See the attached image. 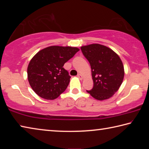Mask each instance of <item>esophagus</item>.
Masks as SVG:
<instances>
[{"mask_svg": "<svg viewBox=\"0 0 149 149\" xmlns=\"http://www.w3.org/2000/svg\"><path fill=\"white\" fill-rule=\"evenodd\" d=\"M77 77H78V78H79V79H80L81 80H82V74H79L77 75Z\"/></svg>", "mask_w": 149, "mask_h": 149, "instance_id": "obj_1", "label": "esophagus"}]
</instances>
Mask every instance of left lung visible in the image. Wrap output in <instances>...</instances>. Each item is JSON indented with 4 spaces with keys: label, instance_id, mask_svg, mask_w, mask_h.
<instances>
[{
    "label": "left lung",
    "instance_id": "obj_1",
    "mask_svg": "<svg viewBox=\"0 0 149 149\" xmlns=\"http://www.w3.org/2000/svg\"><path fill=\"white\" fill-rule=\"evenodd\" d=\"M90 63L93 87L86 91L96 99L102 100L111 97L122 84L125 72L120 57L104 45L92 44L81 48Z\"/></svg>",
    "mask_w": 149,
    "mask_h": 149
}]
</instances>
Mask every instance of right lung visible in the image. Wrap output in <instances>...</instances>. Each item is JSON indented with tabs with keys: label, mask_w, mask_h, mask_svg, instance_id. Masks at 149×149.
I'll return each mask as SVG.
<instances>
[{
	"label": "right lung",
	"mask_w": 149,
	"mask_h": 149,
	"mask_svg": "<svg viewBox=\"0 0 149 149\" xmlns=\"http://www.w3.org/2000/svg\"><path fill=\"white\" fill-rule=\"evenodd\" d=\"M79 49L77 47L51 46L37 52L27 68L30 85L41 98L54 100L66 90L70 76L63 68Z\"/></svg>",
	"instance_id": "obj_1"
}]
</instances>
